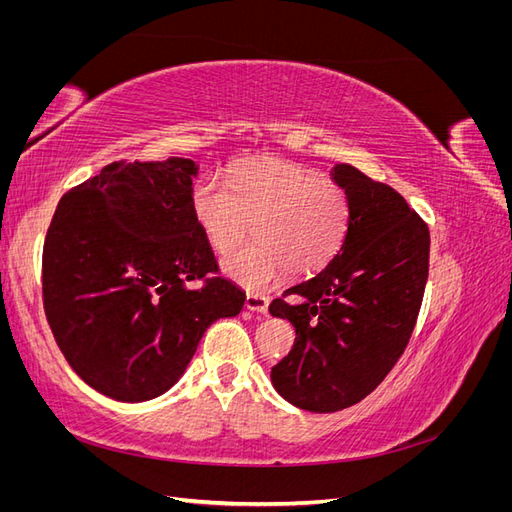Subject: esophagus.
<instances>
[{"label":"esophagus","mask_w":512,"mask_h":512,"mask_svg":"<svg viewBox=\"0 0 512 512\" xmlns=\"http://www.w3.org/2000/svg\"><path fill=\"white\" fill-rule=\"evenodd\" d=\"M245 307L250 309V312L267 314V309H269V297H265V294H258V292H247Z\"/></svg>","instance_id":"34e87169"}]
</instances>
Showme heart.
I'll return each mask as SVG.
<instances>
[{
	"mask_svg": "<svg viewBox=\"0 0 512 512\" xmlns=\"http://www.w3.org/2000/svg\"><path fill=\"white\" fill-rule=\"evenodd\" d=\"M194 215L213 252L228 254L224 273L245 288H267L290 271L305 277L324 269L342 247L350 200L318 170L280 158L243 164L230 183L205 177L194 190Z\"/></svg>",
	"mask_w": 512,
	"mask_h": 512,
	"instance_id": "heart-1",
	"label": "heart"
}]
</instances>
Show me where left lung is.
<instances>
[{
    "instance_id": "8db88e82",
    "label": "left lung",
    "mask_w": 512,
    "mask_h": 512,
    "mask_svg": "<svg viewBox=\"0 0 512 512\" xmlns=\"http://www.w3.org/2000/svg\"><path fill=\"white\" fill-rule=\"evenodd\" d=\"M350 200L346 239L312 280L273 299L269 312L297 337L271 369L292 406L337 412L359 404L404 354L429 275V228L391 185L335 164Z\"/></svg>"
}]
</instances>
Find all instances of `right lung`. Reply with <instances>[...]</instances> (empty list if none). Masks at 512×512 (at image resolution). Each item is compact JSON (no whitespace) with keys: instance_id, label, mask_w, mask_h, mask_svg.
I'll return each instance as SVG.
<instances>
[{"instance_id":"obj_1","label":"right lung","mask_w":512,"mask_h":512,"mask_svg":"<svg viewBox=\"0 0 512 512\" xmlns=\"http://www.w3.org/2000/svg\"><path fill=\"white\" fill-rule=\"evenodd\" d=\"M198 166L119 160L61 196L42 250L55 342L91 389L117 401L166 393L245 292L218 262L192 203ZM203 279L204 286L187 284Z\"/></svg>"}]
</instances>
